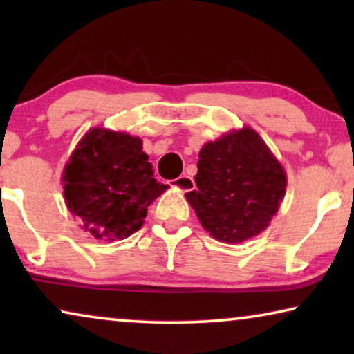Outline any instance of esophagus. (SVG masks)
<instances>
[{
	"label": "esophagus",
	"instance_id": "1",
	"mask_svg": "<svg viewBox=\"0 0 354 354\" xmlns=\"http://www.w3.org/2000/svg\"><path fill=\"white\" fill-rule=\"evenodd\" d=\"M171 185L174 188H178V190L182 192H190L193 190V187H195V180H193L190 176H187V174H183V176H180L178 178L171 180Z\"/></svg>",
	"mask_w": 354,
	"mask_h": 354
}]
</instances>
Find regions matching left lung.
I'll use <instances>...</instances> for the list:
<instances>
[{
	"label": "left lung",
	"mask_w": 354,
	"mask_h": 354,
	"mask_svg": "<svg viewBox=\"0 0 354 354\" xmlns=\"http://www.w3.org/2000/svg\"><path fill=\"white\" fill-rule=\"evenodd\" d=\"M195 182L185 198L203 229L232 245L268 229L287 190L282 164L246 125L203 145Z\"/></svg>",
	"instance_id": "left-lung-1"
}]
</instances>
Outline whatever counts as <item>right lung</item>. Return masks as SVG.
Wrapping results in <instances>:
<instances>
[{
	"label": "right lung",
	"mask_w": 354,
	"mask_h": 354,
	"mask_svg": "<svg viewBox=\"0 0 354 354\" xmlns=\"http://www.w3.org/2000/svg\"><path fill=\"white\" fill-rule=\"evenodd\" d=\"M66 206L96 240L127 239L143 225L148 206L167 190L154 178L142 138L93 127L62 172Z\"/></svg>",
	"instance_id": "1"
}]
</instances>
